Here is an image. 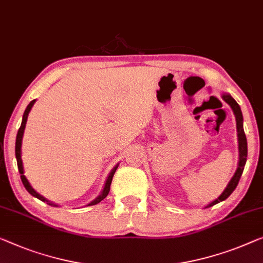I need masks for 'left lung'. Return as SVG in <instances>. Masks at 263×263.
Returning a JSON list of instances; mask_svg holds the SVG:
<instances>
[{
	"instance_id": "left-lung-1",
	"label": "left lung",
	"mask_w": 263,
	"mask_h": 263,
	"mask_svg": "<svg viewBox=\"0 0 263 263\" xmlns=\"http://www.w3.org/2000/svg\"><path fill=\"white\" fill-rule=\"evenodd\" d=\"M222 99L226 101L227 104L232 107L234 115H235V119H236V130H237V140H238V163H237V169L235 171L234 176L230 179V182L228 183V185L226 186V189L223 190V193L218 196V197L213 201L209 204L205 205V208L213 206L217 203L224 201L232 195L233 191L236 189L238 181H240L242 172H243L246 162H247V155H248V147H247V138L245 135V130H243V116H242V111L240 105H238L236 101H235L234 98L230 96L229 93H223L222 94Z\"/></svg>"
}]
</instances>
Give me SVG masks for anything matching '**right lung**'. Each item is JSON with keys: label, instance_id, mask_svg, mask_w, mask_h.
Segmentation results:
<instances>
[{"label": "right lung", "instance_id": "1", "mask_svg": "<svg viewBox=\"0 0 263 263\" xmlns=\"http://www.w3.org/2000/svg\"><path fill=\"white\" fill-rule=\"evenodd\" d=\"M34 104H35V100H31L30 103H29L28 106H27L26 111H25V113H23V117H22V123H21V126H20L18 131H17L16 143H15V156H16V160H17L18 172H20V175H21V181H22V183H23V185H25V187L27 189V191H28V193H29L31 196H34V197L39 198V199H40V201H42V202H46L47 204H48V205H52V206H59L58 204H55V203H53V202L48 201V199L45 198L44 196L40 195L39 193H36V191H35V190L33 189V186L30 185V183L28 182V179L26 178V176H25V170H23V164H22V159H21L22 138H23V133H25L26 123H27V119H28V115H29L30 109H31V107H33V105H34ZM118 165H119V164H117V165H116L115 167H113V169L111 170V172H109V175L107 176V178H106V182H105V184H104V189H103V191H101V193H100V195L98 196V197H97L96 199H93V201H92L91 203H88L87 206L98 204V203L103 201V199H104L105 197H106V196L108 195V193H109V186H111L113 175H115V172H116V170H117V167H118Z\"/></svg>", "mask_w": 263, "mask_h": 263}]
</instances>
